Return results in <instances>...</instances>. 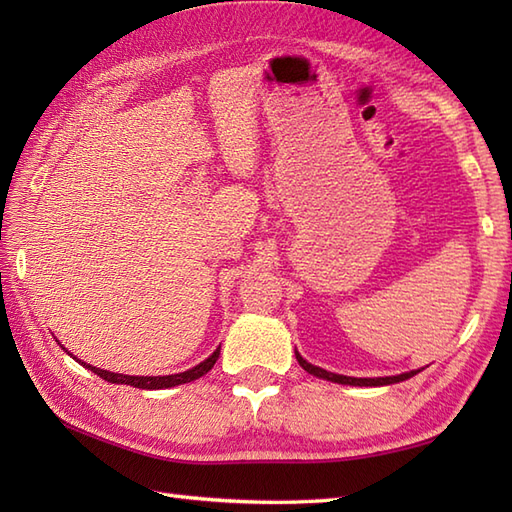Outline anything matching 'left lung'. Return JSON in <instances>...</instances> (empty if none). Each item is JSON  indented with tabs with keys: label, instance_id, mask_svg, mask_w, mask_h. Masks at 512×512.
I'll use <instances>...</instances> for the list:
<instances>
[{
	"label": "left lung",
	"instance_id": "1",
	"mask_svg": "<svg viewBox=\"0 0 512 512\" xmlns=\"http://www.w3.org/2000/svg\"><path fill=\"white\" fill-rule=\"evenodd\" d=\"M295 356H297V361H299V365L306 369L308 374H314V376H319V378H325V380H332V383H339V385H361V387H380V385H391V383H400V380H407V378H411L413 374H418V372H407V374H400V376H385V378H352V376H341V374H332V372H328V369H321V367H317V365H312V363H308V361H303L301 358V354L299 352H295Z\"/></svg>",
	"mask_w": 512,
	"mask_h": 512
}]
</instances>
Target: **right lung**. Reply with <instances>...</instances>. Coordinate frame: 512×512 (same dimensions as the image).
Segmentation results:
<instances>
[{
	"mask_svg": "<svg viewBox=\"0 0 512 512\" xmlns=\"http://www.w3.org/2000/svg\"><path fill=\"white\" fill-rule=\"evenodd\" d=\"M217 356H220V347L206 358V361H202L200 365H195L191 369H187V372L182 374H171V376H125V374H114V372H105V369H99V367H92V365H85L90 367L92 372L96 376H101L103 380H107V383H116V385H132V387H138V389H167V387H176V385H184V383H191V380L204 376L209 369L215 365Z\"/></svg>",
	"mask_w": 512,
	"mask_h": 512,
	"instance_id": "add662e5",
	"label": "right lung"
}]
</instances>
